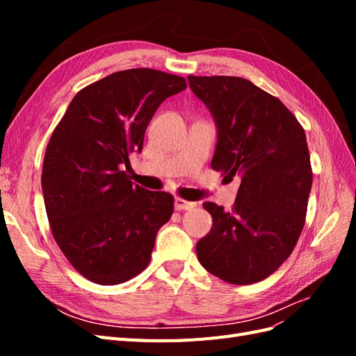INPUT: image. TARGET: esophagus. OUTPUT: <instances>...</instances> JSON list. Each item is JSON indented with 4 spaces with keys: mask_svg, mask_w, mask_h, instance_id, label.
Masks as SVG:
<instances>
[{
    "mask_svg": "<svg viewBox=\"0 0 356 356\" xmlns=\"http://www.w3.org/2000/svg\"><path fill=\"white\" fill-rule=\"evenodd\" d=\"M196 207H197L196 202H188V200H184L181 197L175 199V209L177 211H190V209L196 208Z\"/></svg>",
    "mask_w": 356,
    "mask_h": 356,
    "instance_id": "esophagus-1",
    "label": "esophagus"
}]
</instances>
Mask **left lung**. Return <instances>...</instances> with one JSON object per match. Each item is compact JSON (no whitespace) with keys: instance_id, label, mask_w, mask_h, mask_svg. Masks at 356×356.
Segmentation results:
<instances>
[{"instance_id":"obj_1","label":"left lung","mask_w":356,"mask_h":356,"mask_svg":"<svg viewBox=\"0 0 356 356\" xmlns=\"http://www.w3.org/2000/svg\"><path fill=\"white\" fill-rule=\"evenodd\" d=\"M188 81L218 127L212 169L242 181L230 211L203 203L213 222L196 245L197 258L229 284L260 282L291 255L305 227L312 188L305 129L250 80L188 75Z\"/></svg>"}]
</instances>
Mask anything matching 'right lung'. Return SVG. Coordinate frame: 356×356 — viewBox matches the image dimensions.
Returning a JSON list of instances; mask_svg holds the SVG:
<instances>
[{
    "mask_svg": "<svg viewBox=\"0 0 356 356\" xmlns=\"http://www.w3.org/2000/svg\"><path fill=\"white\" fill-rule=\"evenodd\" d=\"M187 88L184 77L152 68L110 74L74 96L53 131L41 187L50 230L71 266L99 285H117L152 260L174 196L129 179L159 105Z\"/></svg>",
    "mask_w": 356,
    "mask_h": 356,
    "instance_id": "right-lung-1",
    "label": "right lung"
}]
</instances>
